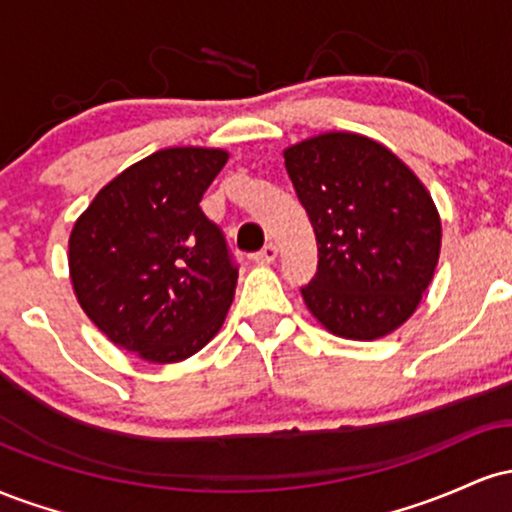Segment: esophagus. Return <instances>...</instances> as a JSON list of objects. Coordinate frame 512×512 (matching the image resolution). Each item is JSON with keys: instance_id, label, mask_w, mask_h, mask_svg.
I'll return each mask as SVG.
<instances>
[{"instance_id": "obj_1", "label": "esophagus", "mask_w": 512, "mask_h": 512, "mask_svg": "<svg viewBox=\"0 0 512 512\" xmlns=\"http://www.w3.org/2000/svg\"><path fill=\"white\" fill-rule=\"evenodd\" d=\"M276 255H279V250H276L274 243H269V245H264L260 252H255V255H252V262H255V264H272L276 260Z\"/></svg>"}]
</instances>
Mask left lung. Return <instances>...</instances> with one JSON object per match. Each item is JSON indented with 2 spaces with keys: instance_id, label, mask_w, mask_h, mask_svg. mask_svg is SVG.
Wrapping results in <instances>:
<instances>
[{
  "instance_id": "obj_1",
  "label": "left lung",
  "mask_w": 512,
  "mask_h": 512,
  "mask_svg": "<svg viewBox=\"0 0 512 512\" xmlns=\"http://www.w3.org/2000/svg\"><path fill=\"white\" fill-rule=\"evenodd\" d=\"M317 240L303 301L327 332L373 342L419 308L440 257L431 192L397 154L356 132H322L284 149Z\"/></svg>"
}]
</instances>
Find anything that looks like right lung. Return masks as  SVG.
<instances>
[{"label":"right lung","mask_w":512,"mask_h":512,"mask_svg":"<svg viewBox=\"0 0 512 512\" xmlns=\"http://www.w3.org/2000/svg\"><path fill=\"white\" fill-rule=\"evenodd\" d=\"M228 151L170 146L101 187L69 236L81 310L120 349L178 363L221 330L238 269L199 209Z\"/></svg>","instance_id":"obj_1"}]
</instances>
